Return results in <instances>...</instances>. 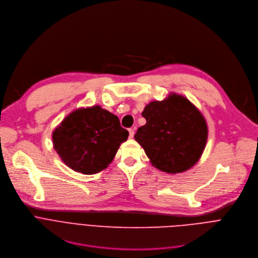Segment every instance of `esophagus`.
Listing matches in <instances>:
<instances>
[{"label": "esophagus", "mask_w": 258, "mask_h": 258, "mask_svg": "<svg viewBox=\"0 0 258 258\" xmlns=\"http://www.w3.org/2000/svg\"><path fill=\"white\" fill-rule=\"evenodd\" d=\"M128 133H130V136H128V137L132 139V138L134 137V135H135V131H134L133 128H128Z\"/></svg>", "instance_id": "esophagus-1"}]
</instances>
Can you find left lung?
Returning a JSON list of instances; mask_svg holds the SVG:
<instances>
[{"label":"left lung","instance_id":"left-lung-1","mask_svg":"<svg viewBox=\"0 0 258 258\" xmlns=\"http://www.w3.org/2000/svg\"><path fill=\"white\" fill-rule=\"evenodd\" d=\"M142 115L147 122L138 128L135 139L155 167L179 173L199 160L207 141V125L188 99L172 94L164 101L149 103Z\"/></svg>","mask_w":258,"mask_h":258}]
</instances>
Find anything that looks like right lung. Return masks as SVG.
Wrapping results in <instances>:
<instances>
[{
	"label": "right lung",
	"instance_id": "right-lung-1",
	"mask_svg": "<svg viewBox=\"0 0 258 258\" xmlns=\"http://www.w3.org/2000/svg\"><path fill=\"white\" fill-rule=\"evenodd\" d=\"M128 132L116 115L100 106L78 109L53 133L54 148L71 169L93 174L111 162Z\"/></svg>",
	"mask_w": 258,
	"mask_h": 258
}]
</instances>
